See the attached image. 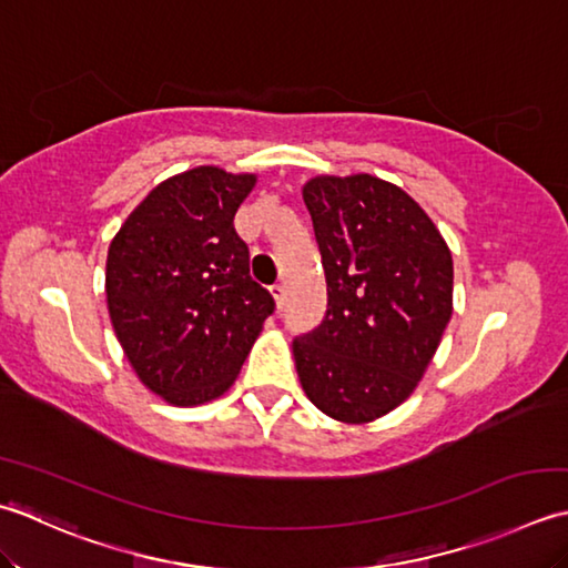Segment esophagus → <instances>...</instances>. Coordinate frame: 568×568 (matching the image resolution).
<instances>
[{
  "label": "esophagus",
  "mask_w": 568,
  "mask_h": 568,
  "mask_svg": "<svg viewBox=\"0 0 568 568\" xmlns=\"http://www.w3.org/2000/svg\"><path fill=\"white\" fill-rule=\"evenodd\" d=\"M272 296H274V301H276V308H282L284 301H286V288H284V284H274V286H272Z\"/></svg>",
  "instance_id": "obj_1"
}]
</instances>
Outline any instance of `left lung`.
<instances>
[{"label":"left lung","instance_id":"1","mask_svg":"<svg viewBox=\"0 0 568 568\" xmlns=\"http://www.w3.org/2000/svg\"><path fill=\"white\" fill-rule=\"evenodd\" d=\"M304 203L328 308L294 338L301 387L333 419L375 422L412 395L442 343L454 260L419 203L369 173L311 179Z\"/></svg>","mask_w":568,"mask_h":568}]
</instances>
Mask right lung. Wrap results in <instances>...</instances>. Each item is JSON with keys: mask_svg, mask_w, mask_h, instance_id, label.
Listing matches in <instances>:
<instances>
[{"mask_svg": "<svg viewBox=\"0 0 568 568\" xmlns=\"http://www.w3.org/2000/svg\"><path fill=\"white\" fill-rule=\"evenodd\" d=\"M254 173L183 171L139 203L110 242L112 328L144 385L179 407L233 385L274 298L250 276L235 213Z\"/></svg>", "mask_w": 568, "mask_h": 568, "instance_id": "obj_1", "label": "right lung"}]
</instances>
